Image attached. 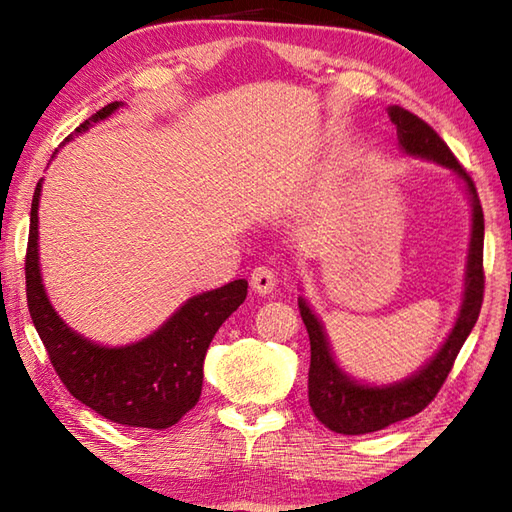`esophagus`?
<instances>
[{
	"instance_id": "1",
	"label": "esophagus",
	"mask_w": 512,
	"mask_h": 512,
	"mask_svg": "<svg viewBox=\"0 0 512 512\" xmlns=\"http://www.w3.org/2000/svg\"><path fill=\"white\" fill-rule=\"evenodd\" d=\"M277 284V277L268 266H257L253 273H250V288H253L257 295H268L273 292Z\"/></svg>"
}]
</instances>
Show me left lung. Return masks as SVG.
I'll use <instances>...</instances> for the list:
<instances>
[{"instance_id": "left-lung-1", "label": "left lung", "mask_w": 512, "mask_h": 512, "mask_svg": "<svg viewBox=\"0 0 512 512\" xmlns=\"http://www.w3.org/2000/svg\"><path fill=\"white\" fill-rule=\"evenodd\" d=\"M387 112L391 123L396 125L400 149L407 156L427 158L442 167H449L455 176L464 180L466 191L471 195L473 228L464 273V299L453 330L438 354L420 372L400 380V383L376 387L358 383L336 365L321 321L310 310L306 299L299 297V312L310 336V407L319 422L343 436H363V433L380 431L398 420L416 416L427 407L447 380L466 336L471 334L477 317H480L484 301V213L471 176L453 156L447 143L436 134V129L429 127L422 118L400 105H391Z\"/></svg>"}]
</instances>
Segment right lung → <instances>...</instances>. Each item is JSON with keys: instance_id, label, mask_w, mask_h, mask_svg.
Returning a JSON list of instances; mask_svg holds the SVG:
<instances>
[{"instance_id": "right-lung-1", "label": "right lung", "mask_w": 512, "mask_h": 512, "mask_svg": "<svg viewBox=\"0 0 512 512\" xmlns=\"http://www.w3.org/2000/svg\"><path fill=\"white\" fill-rule=\"evenodd\" d=\"M123 103H110L76 127L114 114ZM39 193L32 195L26 248V297L32 323L50 356L54 372L70 394L103 418L125 427L167 429L195 407L202 394V365L220 325L242 306L246 279L191 297L147 339L125 345H96L63 323L46 295L39 270Z\"/></svg>"}]
</instances>
